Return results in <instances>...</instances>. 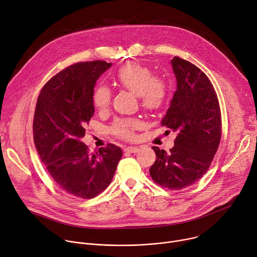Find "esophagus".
<instances>
[{
	"instance_id": "1",
	"label": "esophagus",
	"mask_w": 257,
	"mask_h": 257,
	"mask_svg": "<svg viewBox=\"0 0 257 257\" xmlns=\"http://www.w3.org/2000/svg\"><path fill=\"white\" fill-rule=\"evenodd\" d=\"M124 151H125V152H129V153H136V152L138 151V148H137V147L129 146V147L124 148Z\"/></svg>"
}]
</instances>
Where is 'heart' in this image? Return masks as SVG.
I'll use <instances>...</instances> for the list:
<instances>
[{
  "mask_svg": "<svg viewBox=\"0 0 257 257\" xmlns=\"http://www.w3.org/2000/svg\"><path fill=\"white\" fill-rule=\"evenodd\" d=\"M114 80L122 89L136 95L145 110H159L166 102L168 90L164 80L154 77L148 67L139 63L128 62L120 66L114 74ZM111 98V90L100 84L93 93V104L103 112L109 108ZM139 127L140 122L136 119H117L112 125V131L118 137L130 140Z\"/></svg>",
  "mask_w": 257,
  "mask_h": 257,
  "instance_id": "obj_1",
  "label": "heart"
}]
</instances>
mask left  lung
<instances>
[{"mask_svg": "<svg viewBox=\"0 0 257 257\" xmlns=\"http://www.w3.org/2000/svg\"><path fill=\"white\" fill-rule=\"evenodd\" d=\"M177 91L161 125L177 132L175 146L166 152L153 146L156 159L152 180L170 190H182L198 182L209 169L221 139V111L208 76L195 64L172 59Z\"/></svg>", "mask_w": 257, "mask_h": 257, "instance_id": "obj_1", "label": "left lung"}]
</instances>
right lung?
<instances>
[{
    "label": "right lung",
    "instance_id": "1",
    "mask_svg": "<svg viewBox=\"0 0 257 257\" xmlns=\"http://www.w3.org/2000/svg\"><path fill=\"white\" fill-rule=\"evenodd\" d=\"M111 65L96 60L68 66L45 83L36 103L33 138L38 154L59 188L81 199H92L110 185L122 157L114 144L91 154L81 141L95 113L96 81Z\"/></svg>",
    "mask_w": 257,
    "mask_h": 257
}]
</instances>
